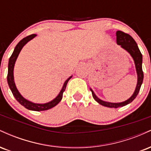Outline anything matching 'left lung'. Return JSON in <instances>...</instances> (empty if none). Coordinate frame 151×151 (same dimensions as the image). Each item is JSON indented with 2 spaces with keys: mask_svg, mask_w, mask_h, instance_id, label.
Listing matches in <instances>:
<instances>
[{
  "mask_svg": "<svg viewBox=\"0 0 151 151\" xmlns=\"http://www.w3.org/2000/svg\"><path fill=\"white\" fill-rule=\"evenodd\" d=\"M116 43L119 45H120L123 49H124L126 51H127L131 56L132 57L133 61L135 63V67H136V70L137 73V84L136 89L133 95L129 99H128L126 101L123 102H119V103H111V102L105 101L103 100L100 99L99 98L96 96L93 90L90 88L91 93H92V96L94 99L96 101H97L99 104H101L104 106L109 107V108H119V107H122L124 106L129 104L132 102L139 92L143 80V72L142 70V62H143V56L141 53L139 48H138L136 41L133 40V38L129 35V34H126L122 31L118 30L116 31Z\"/></svg>",
  "mask_w": 151,
  "mask_h": 151,
  "instance_id": "8db88e82",
  "label": "left lung"
}]
</instances>
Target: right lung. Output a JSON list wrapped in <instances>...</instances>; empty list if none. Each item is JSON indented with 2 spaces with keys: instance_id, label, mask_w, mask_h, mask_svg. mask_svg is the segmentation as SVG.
I'll return each mask as SVG.
<instances>
[{
  "instance_id": "1",
  "label": "right lung",
  "mask_w": 151,
  "mask_h": 151,
  "mask_svg": "<svg viewBox=\"0 0 151 151\" xmlns=\"http://www.w3.org/2000/svg\"><path fill=\"white\" fill-rule=\"evenodd\" d=\"M37 35L32 34L30 35L27 36V37H24L23 39L21 40L18 43L16 46H15L14 51H13V54L10 56L9 59V62H8V76H7V80H8V84L9 86L10 89L11 90L12 93H13V96L15 98V99L18 101L19 103L22 106H23L25 108H26L28 110L31 111H46L48 109L53 108L54 106H55L56 105H58L60 103V101L62 100V96H63V92L65 91L66 89V86H67V83L71 78L72 77V76H71L68 78L65 81L64 83L63 86H62L61 91H60L59 94L56 96L54 99L52 100L47 103L45 104H37V103H33V102L29 101V100L26 99L20 94V93L19 92V91L17 89L16 86H15V81H14V75H13V71H14V66L16 62L17 58H18L19 54H20V51L22 49L24 46L27 44L29 41H30L31 40L33 39L35 37H36Z\"/></svg>"
}]
</instances>
